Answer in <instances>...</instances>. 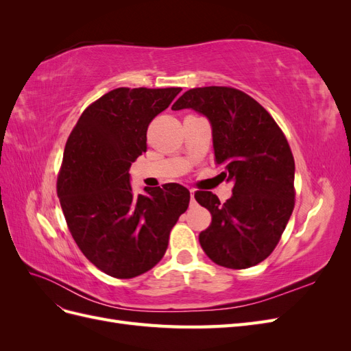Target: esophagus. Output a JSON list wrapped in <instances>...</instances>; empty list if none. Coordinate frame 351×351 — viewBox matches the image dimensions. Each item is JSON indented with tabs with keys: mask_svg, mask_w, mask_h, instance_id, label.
Instances as JSON below:
<instances>
[{
	"mask_svg": "<svg viewBox=\"0 0 351 351\" xmlns=\"http://www.w3.org/2000/svg\"><path fill=\"white\" fill-rule=\"evenodd\" d=\"M190 199H192V204H195V189H190Z\"/></svg>",
	"mask_w": 351,
	"mask_h": 351,
	"instance_id": "esophagus-1",
	"label": "esophagus"
}]
</instances>
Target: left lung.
Segmentation results:
<instances>
[{
    "instance_id": "obj_1",
    "label": "left lung",
    "mask_w": 351,
    "mask_h": 351,
    "mask_svg": "<svg viewBox=\"0 0 351 351\" xmlns=\"http://www.w3.org/2000/svg\"><path fill=\"white\" fill-rule=\"evenodd\" d=\"M192 108L212 125L215 164L224 167L232 196L221 204L210 192L195 199L212 215L199 234L206 256L219 267L246 269L267 259L294 209V158L280 125L247 93L227 86L184 92L171 107Z\"/></svg>"
}]
</instances>
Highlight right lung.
I'll return each mask as SVG.
<instances>
[{"label": "right lung", "instance_id": "add662e5", "mask_svg": "<svg viewBox=\"0 0 351 351\" xmlns=\"http://www.w3.org/2000/svg\"><path fill=\"white\" fill-rule=\"evenodd\" d=\"M182 88H117L92 102L71 130L57 178L67 227L82 253L114 278L152 269L184 214L190 192L177 183L134 195L130 167L146 152L147 125Z\"/></svg>", "mask_w": 351, "mask_h": 351}]
</instances>
